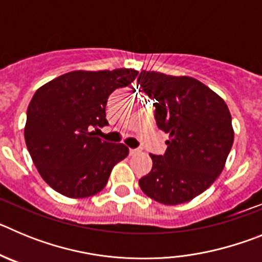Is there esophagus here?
<instances>
[{
	"instance_id": "1",
	"label": "esophagus",
	"mask_w": 262,
	"mask_h": 262,
	"mask_svg": "<svg viewBox=\"0 0 262 262\" xmlns=\"http://www.w3.org/2000/svg\"><path fill=\"white\" fill-rule=\"evenodd\" d=\"M140 154V149H129V156H136Z\"/></svg>"
}]
</instances>
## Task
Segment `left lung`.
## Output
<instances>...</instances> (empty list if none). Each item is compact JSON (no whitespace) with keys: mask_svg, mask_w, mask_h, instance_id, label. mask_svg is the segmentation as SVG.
Masks as SVG:
<instances>
[{"mask_svg":"<svg viewBox=\"0 0 262 262\" xmlns=\"http://www.w3.org/2000/svg\"><path fill=\"white\" fill-rule=\"evenodd\" d=\"M138 82L155 103L157 127L169 134L164 155H151L152 169L139 180L145 195L164 205L185 203L209 189L233 144L226 102L189 76L142 71Z\"/></svg>","mask_w":262,"mask_h":262,"instance_id":"left-lung-1","label":"left lung"}]
</instances>
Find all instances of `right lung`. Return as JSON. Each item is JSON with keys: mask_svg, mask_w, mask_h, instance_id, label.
I'll return each mask as SVG.
<instances>
[{"mask_svg": "<svg viewBox=\"0 0 262 262\" xmlns=\"http://www.w3.org/2000/svg\"><path fill=\"white\" fill-rule=\"evenodd\" d=\"M139 72L73 71L39 88L27 107L25 140L41 178L69 198H86L107 184L114 165L128 155L122 143L94 136L106 126L107 98Z\"/></svg>", "mask_w": 262, "mask_h": 262, "instance_id": "obj_1", "label": "right lung"}]
</instances>
